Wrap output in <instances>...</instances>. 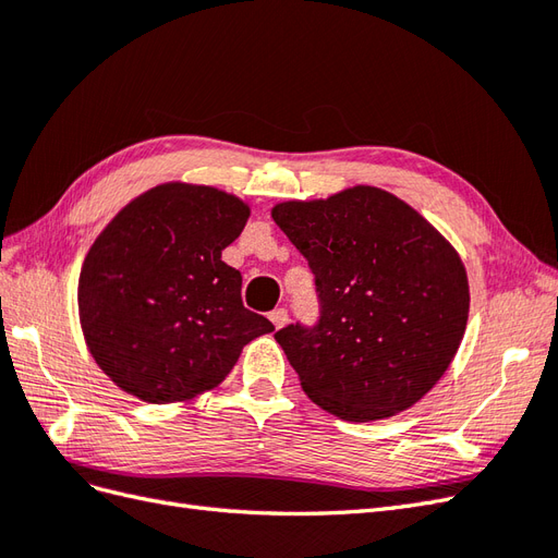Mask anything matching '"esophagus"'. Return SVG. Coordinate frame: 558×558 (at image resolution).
I'll use <instances>...</instances> for the list:
<instances>
[{
	"instance_id": "obj_1",
	"label": "esophagus",
	"mask_w": 558,
	"mask_h": 558,
	"mask_svg": "<svg viewBox=\"0 0 558 558\" xmlns=\"http://www.w3.org/2000/svg\"><path fill=\"white\" fill-rule=\"evenodd\" d=\"M269 320H272L275 328H283L286 324H289V312H286L283 307H281V310H275L272 314H269Z\"/></svg>"
}]
</instances>
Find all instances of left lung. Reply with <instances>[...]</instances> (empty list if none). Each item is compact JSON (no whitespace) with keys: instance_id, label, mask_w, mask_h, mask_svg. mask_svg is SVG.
<instances>
[{"instance_id":"8db88e82","label":"left lung","mask_w":558,"mask_h":558,"mask_svg":"<svg viewBox=\"0 0 558 558\" xmlns=\"http://www.w3.org/2000/svg\"><path fill=\"white\" fill-rule=\"evenodd\" d=\"M272 218L316 283V324L275 332L305 393L344 421L412 408L463 340L470 293L459 253L418 211L373 185L281 202Z\"/></svg>"}]
</instances>
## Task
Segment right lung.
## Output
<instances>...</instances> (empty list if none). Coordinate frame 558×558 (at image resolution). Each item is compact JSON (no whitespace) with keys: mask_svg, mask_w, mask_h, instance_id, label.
I'll return each mask as SVG.
<instances>
[{"mask_svg":"<svg viewBox=\"0 0 558 558\" xmlns=\"http://www.w3.org/2000/svg\"><path fill=\"white\" fill-rule=\"evenodd\" d=\"M248 207L209 185L162 183L134 197L90 246L78 314L95 363L144 402L189 400L221 384L244 344L275 326L242 305L221 253Z\"/></svg>","mask_w":558,"mask_h":558,"instance_id":"1","label":"right lung"}]
</instances>
